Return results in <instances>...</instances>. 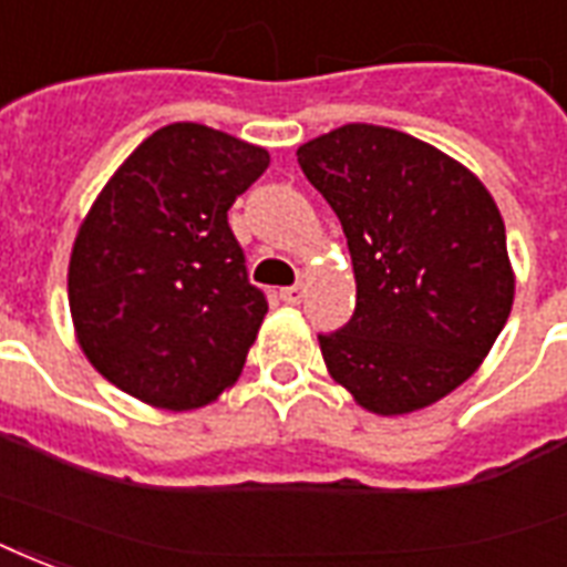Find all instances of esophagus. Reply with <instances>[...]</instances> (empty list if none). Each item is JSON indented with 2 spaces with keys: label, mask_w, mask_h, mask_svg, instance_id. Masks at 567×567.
<instances>
[{
  "label": "esophagus",
  "mask_w": 567,
  "mask_h": 567,
  "mask_svg": "<svg viewBox=\"0 0 567 567\" xmlns=\"http://www.w3.org/2000/svg\"><path fill=\"white\" fill-rule=\"evenodd\" d=\"M305 284H292V287H284L280 289V299L287 301V305H301V299H305Z\"/></svg>",
  "instance_id": "1"
}]
</instances>
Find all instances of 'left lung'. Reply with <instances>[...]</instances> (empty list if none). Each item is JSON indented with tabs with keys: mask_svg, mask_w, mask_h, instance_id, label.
<instances>
[{
	"mask_svg": "<svg viewBox=\"0 0 567 567\" xmlns=\"http://www.w3.org/2000/svg\"><path fill=\"white\" fill-rule=\"evenodd\" d=\"M347 236L355 310L319 334L326 368L377 415L430 406L491 352L514 301L505 224L457 161L380 125L296 152Z\"/></svg>",
	"mask_w": 567,
	"mask_h": 567,
	"instance_id": "8db88e82",
	"label": "left lung"
}]
</instances>
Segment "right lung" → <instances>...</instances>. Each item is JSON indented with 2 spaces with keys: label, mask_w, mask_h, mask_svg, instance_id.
<instances>
[{
  "label": "right lung",
  "mask_w": 567,
  "mask_h": 567,
  "mask_svg": "<svg viewBox=\"0 0 567 567\" xmlns=\"http://www.w3.org/2000/svg\"><path fill=\"white\" fill-rule=\"evenodd\" d=\"M268 152L176 122L140 143L76 233L68 301L101 377L161 410L229 389L266 317L227 212Z\"/></svg>",
  "instance_id": "obj_1"
}]
</instances>
